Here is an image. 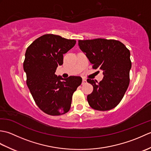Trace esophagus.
<instances>
[{
	"mask_svg": "<svg viewBox=\"0 0 151 151\" xmlns=\"http://www.w3.org/2000/svg\"><path fill=\"white\" fill-rule=\"evenodd\" d=\"M86 82H87V81H86V79H85V78H83V79H82V84H86Z\"/></svg>",
	"mask_w": 151,
	"mask_h": 151,
	"instance_id": "obj_1",
	"label": "esophagus"
}]
</instances>
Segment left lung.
I'll list each match as a JSON object with an SVG mask.
<instances>
[{"mask_svg": "<svg viewBox=\"0 0 151 151\" xmlns=\"http://www.w3.org/2000/svg\"><path fill=\"white\" fill-rule=\"evenodd\" d=\"M78 45L93 69L102 70L104 75L100 82L87 79L93 87L87 97L89 106L99 111L111 110L121 102L129 87L132 67L130 50L119 41L101 38L78 40Z\"/></svg>", "mask_w": 151, "mask_h": 151, "instance_id": "8db88e82", "label": "left lung"}]
</instances>
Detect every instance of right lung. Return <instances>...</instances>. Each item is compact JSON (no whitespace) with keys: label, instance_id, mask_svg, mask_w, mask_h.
Masks as SVG:
<instances>
[{"label":"right lung","instance_id":"add662e5","mask_svg":"<svg viewBox=\"0 0 151 151\" xmlns=\"http://www.w3.org/2000/svg\"><path fill=\"white\" fill-rule=\"evenodd\" d=\"M76 40L58 35L45 34L32 43L26 50L23 69L27 84L37 106L50 115L67 113L72 96L82 83L80 76H57V67L63 64V54L75 46Z\"/></svg>","mask_w":151,"mask_h":151}]
</instances>
